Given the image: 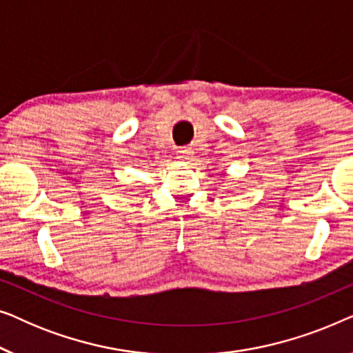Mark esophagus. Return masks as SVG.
<instances>
[{
	"label": "esophagus",
	"instance_id": "esophagus-1",
	"mask_svg": "<svg viewBox=\"0 0 353 353\" xmlns=\"http://www.w3.org/2000/svg\"><path fill=\"white\" fill-rule=\"evenodd\" d=\"M192 156H194V152H192V149L190 148H181L176 151V157L180 159L181 162H190Z\"/></svg>",
	"mask_w": 353,
	"mask_h": 353
}]
</instances>
